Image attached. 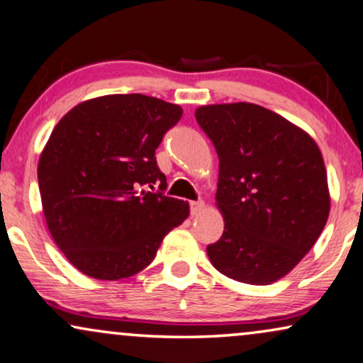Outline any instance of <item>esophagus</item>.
Returning <instances> with one entry per match:
<instances>
[{
    "label": "esophagus",
    "instance_id": "1",
    "mask_svg": "<svg viewBox=\"0 0 363 363\" xmlns=\"http://www.w3.org/2000/svg\"><path fill=\"white\" fill-rule=\"evenodd\" d=\"M189 208H191V215L196 216V215H199V213L204 209V203H203V201H191Z\"/></svg>",
    "mask_w": 363,
    "mask_h": 363
}]
</instances>
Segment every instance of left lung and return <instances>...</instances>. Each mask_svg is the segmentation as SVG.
<instances>
[{"label":"left lung","mask_w":363,"mask_h":363,"mask_svg":"<svg viewBox=\"0 0 363 363\" xmlns=\"http://www.w3.org/2000/svg\"><path fill=\"white\" fill-rule=\"evenodd\" d=\"M196 120L220 159L221 238L206 252L238 282L267 286L311 250L330 215L320 147L277 113L253 103L208 104Z\"/></svg>","instance_id":"8db88e82"}]
</instances>
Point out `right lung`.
Masks as SVG:
<instances>
[{
    "instance_id": "obj_1",
    "label": "right lung",
    "mask_w": 363,
    "mask_h": 363,
    "mask_svg": "<svg viewBox=\"0 0 363 363\" xmlns=\"http://www.w3.org/2000/svg\"><path fill=\"white\" fill-rule=\"evenodd\" d=\"M182 108L145 94H108L74 106L38 160L43 215L67 260L99 281L132 277L155 259L189 204L164 196L155 150ZM157 184L160 191L152 194Z\"/></svg>"
}]
</instances>
